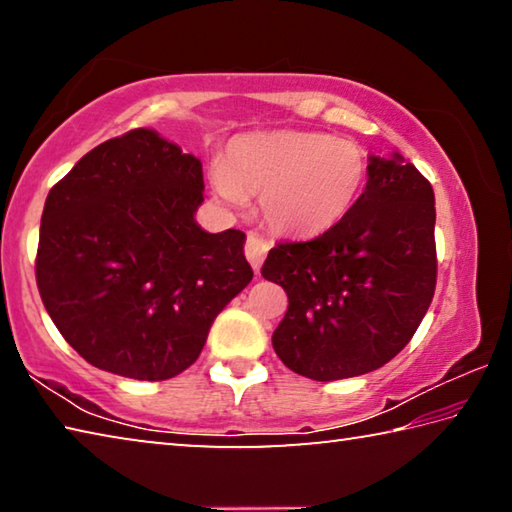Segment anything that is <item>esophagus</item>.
Listing matches in <instances>:
<instances>
[{
  "label": "esophagus",
  "mask_w": 512,
  "mask_h": 512,
  "mask_svg": "<svg viewBox=\"0 0 512 512\" xmlns=\"http://www.w3.org/2000/svg\"><path fill=\"white\" fill-rule=\"evenodd\" d=\"M268 248H271V244H268L264 237L255 235V232H248V237H246V257H248L250 266L255 268V273H259V268H262V262H264L266 253H268Z\"/></svg>",
  "instance_id": "34e87169"
}]
</instances>
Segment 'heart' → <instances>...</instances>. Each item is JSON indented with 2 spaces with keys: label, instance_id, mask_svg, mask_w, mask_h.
Returning a JSON list of instances; mask_svg holds the SVG:
<instances>
[{
  "label": "heart",
  "instance_id": "1",
  "mask_svg": "<svg viewBox=\"0 0 512 512\" xmlns=\"http://www.w3.org/2000/svg\"><path fill=\"white\" fill-rule=\"evenodd\" d=\"M368 178L357 144L314 131L241 135L212 173L214 192L241 205L255 194L264 221L291 237H314L352 210Z\"/></svg>",
  "mask_w": 512,
  "mask_h": 512
}]
</instances>
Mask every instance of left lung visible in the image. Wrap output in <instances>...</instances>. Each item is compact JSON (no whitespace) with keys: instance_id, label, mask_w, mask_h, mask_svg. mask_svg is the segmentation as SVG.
<instances>
[{"instance_id":"left-lung-1","label":"left lung","mask_w":512,"mask_h":512,"mask_svg":"<svg viewBox=\"0 0 512 512\" xmlns=\"http://www.w3.org/2000/svg\"><path fill=\"white\" fill-rule=\"evenodd\" d=\"M433 225L431 183L395 153L370 158L366 189L339 223L268 250L262 275L289 298L273 332L284 366L334 381L402 352L436 291Z\"/></svg>"}]
</instances>
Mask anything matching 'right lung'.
<instances>
[{"instance_id": "add662e5", "label": "right lung", "mask_w": 512, "mask_h": 512, "mask_svg": "<svg viewBox=\"0 0 512 512\" xmlns=\"http://www.w3.org/2000/svg\"><path fill=\"white\" fill-rule=\"evenodd\" d=\"M194 155L135 128L51 187L36 282L58 332L94 368L162 381L201 354L219 311L248 287L246 235H210Z\"/></svg>"}]
</instances>
